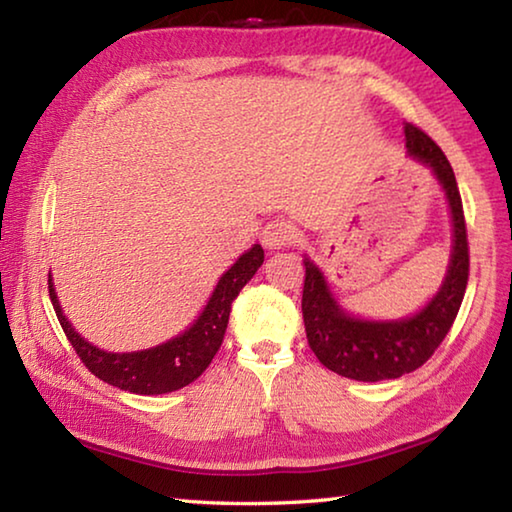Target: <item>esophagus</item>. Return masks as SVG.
<instances>
[{"label":"esophagus","instance_id":"esophagus-1","mask_svg":"<svg viewBox=\"0 0 512 512\" xmlns=\"http://www.w3.org/2000/svg\"><path fill=\"white\" fill-rule=\"evenodd\" d=\"M298 241V230L296 225L284 221V219H277L271 221L262 230V244L268 250H280V248H289Z\"/></svg>","mask_w":512,"mask_h":512}]
</instances>
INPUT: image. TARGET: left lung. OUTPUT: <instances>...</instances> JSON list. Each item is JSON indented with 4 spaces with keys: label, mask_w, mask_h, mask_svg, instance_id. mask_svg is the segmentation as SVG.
Returning a JSON list of instances; mask_svg holds the SVG:
<instances>
[{
    "label": "left lung",
    "mask_w": 512,
    "mask_h": 512,
    "mask_svg": "<svg viewBox=\"0 0 512 512\" xmlns=\"http://www.w3.org/2000/svg\"><path fill=\"white\" fill-rule=\"evenodd\" d=\"M406 149L415 160L433 171L440 187L445 189L452 210V259L443 287L418 314L402 320H363L345 314L329 291L325 275L305 257V289H302V318L309 348L318 361L336 375L357 381L397 379L429 361L438 345L452 329L465 296L470 275V248L461 194L456 176L445 153L422 133L418 126L406 124Z\"/></svg>",
    "instance_id": "8db88e82"
}]
</instances>
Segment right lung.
Masks as SVG:
<instances>
[{"instance_id":"obj_1","label":"right lung","mask_w":512,"mask_h":512,"mask_svg":"<svg viewBox=\"0 0 512 512\" xmlns=\"http://www.w3.org/2000/svg\"><path fill=\"white\" fill-rule=\"evenodd\" d=\"M262 262L264 248L255 244L221 275L210 302H207L203 314L198 316L192 327L185 329L176 339L140 352H106L85 341L60 309L51 275L49 298L65 336L94 377L135 395H162L192 384L210 366L214 354L219 352L223 343L232 300L239 296V291L246 287Z\"/></svg>"}]
</instances>
